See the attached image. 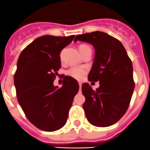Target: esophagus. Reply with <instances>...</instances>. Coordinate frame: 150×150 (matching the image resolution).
<instances>
[{
  "label": "esophagus",
  "mask_w": 150,
  "mask_h": 150,
  "mask_svg": "<svg viewBox=\"0 0 150 150\" xmlns=\"http://www.w3.org/2000/svg\"><path fill=\"white\" fill-rule=\"evenodd\" d=\"M81 82H79V87H80V90H81Z\"/></svg>",
  "instance_id": "esophagus-1"
}]
</instances>
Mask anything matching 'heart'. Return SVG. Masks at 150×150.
<instances>
[{"label": "heart", "instance_id": "b5f03b06", "mask_svg": "<svg viewBox=\"0 0 150 150\" xmlns=\"http://www.w3.org/2000/svg\"><path fill=\"white\" fill-rule=\"evenodd\" d=\"M87 45H81L80 47H79V49H81L83 47H86ZM63 52H62L60 53V59L62 60L63 58ZM85 69L83 68H80V67H72L70 68L69 69L67 70V74L69 75V76L72 77V78H75V79H78V80H81L82 78H83V75L85 74Z\"/></svg>", "mask_w": 150, "mask_h": 150}]
</instances>
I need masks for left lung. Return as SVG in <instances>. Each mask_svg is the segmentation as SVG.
<instances>
[{
    "instance_id": "8db88e82",
    "label": "left lung",
    "mask_w": 150,
    "mask_h": 150,
    "mask_svg": "<svg viewBox=\"0 0 150 150\" xmlns=\"http://www.w3.org/2000/svg\"><path fill=\"white\" fill-rule=\"evenodd\" d=\"M78 40L95 48L88 80L99 81L96 90L88 83L82 84L86 117L92 125L108 127L120 120L129 108L134 89L132 63L122 43L108 33L95 31L78 35L74 42Z\"/></svg>"
}]
</instances>
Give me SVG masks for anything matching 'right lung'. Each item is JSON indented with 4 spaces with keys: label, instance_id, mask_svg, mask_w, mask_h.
Listing matches in <instances>:
<instances>
[{
    "label": "right lung",
    "instance_id": "add662e5",
    "mask_svg": "<svg viewBox=\"0 0 150 150\" xmlns=\"http://www.w3.org/2000/svg\"><path fill=\"white\" fill-rule=\"evenodd\" d=\"M74 37L42 36L18 59L14 75L18 102L30 122L42 131L54 132L65 125L79 90L78 81L69 76L64 77L61 87L54 85L61 67L60 52Z\"/></svg>",
    "mask_w": 150,
    "mask_h": 150
}]
</instances>
